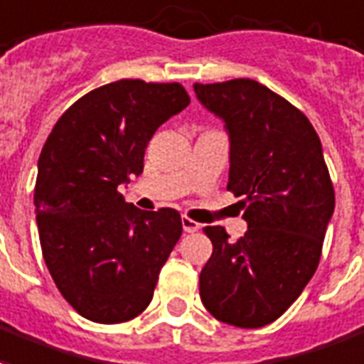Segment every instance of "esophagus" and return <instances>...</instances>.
Masks as SVG:
<instances>
[{"label":"esophagus","mask_w":364,"mask_h":364,"mask_svg":"<svg viewBox=\"0 0 364 364\" xmlns=\"http://www.w3.org/2000/svg\"><path fill=\"white\" fill-rule=\"evenodd\" d=\"M181 223H183V231H185V233H195V231H198V228H200L195 220H191V218L187 216L181 218Z\"/></svg>","instance_id":"obj_1"}]
</instances>
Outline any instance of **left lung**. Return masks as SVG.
I'll return each mask as SVG.
<instances>
[{
    "instance_id": "left-lung-1",
    "label": "left lung",
    "mask_w": 364,
    "mask_h": 364,
    "mask_svg": "<svg viewBox=\"0 0 364 364\" xmlns=\"http://www.w3.org/2000/svg\"><path fill=\"white\" fill-rule=\"evenodd\" d=\"M196 98L230 133L228 191L249 230L231 241L208 225L212 257L200 272L206 311L237 328L278 320L316 272L336 193L306 115L250 79L195 85Z\"/></svg>"
}]
</instances>
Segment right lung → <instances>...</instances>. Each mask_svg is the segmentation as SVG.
I'll use <instances>...</instances> for the list:
<instances>
[{"label": "right lung", "instance_id": "obj_1", "mask_svg": "<svg viewBox=\"0 0 364 364\" xmlns=\"http://www.w3.org/2000/svg\"><path fill=\"white\" fill-rule=\"evenodd\" d=\"M189 102L179 82L115 80L77 100L40 152L34 206L42 255L59 293L85 318L119 324L152 301L181 216L139 210L119 185L142 173L156 129Z\"/></svg>", "mask_w": 364, "mask_h": 364}]
</instances>
